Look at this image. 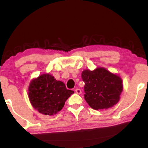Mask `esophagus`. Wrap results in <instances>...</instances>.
<instances>
[{
	"label": "esophagus",
	"instance_id": "34e87169",
	"mask_svg": "<svg viewBox=\"0 0 148 148\" xmlns=\"http://www.w3.org/2000/svg\"><path fill=\"white\" fill-rule=\"evenodd\" d=\"M75 92H76V93H77V94H81L82 91H81V89H80L76 88V89H75Z\"/></svg>",
	"mask_w": 148,
	"mask_h": 148
}]
</instances>
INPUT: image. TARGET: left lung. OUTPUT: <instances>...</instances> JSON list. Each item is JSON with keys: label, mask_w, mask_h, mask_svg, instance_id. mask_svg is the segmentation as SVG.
Returning <instances> with one entry per match:
<instances>
[{"label": "left lung", "mask_w": 148, "mask_h": 148, "mask_svg": "<svg viewBox=\"0 0 148 148\" xmlns=\"http://www.w3.org/2000/svg\"><path fill=\"white\" fill-rule=\"evenodd\" d=\"M82 78L85 83V100L92 109H108L119 102L123 88L119 76L100 67L92 71L85 70Z\"/></svg>", "instance_id": "1"}]
</instances>
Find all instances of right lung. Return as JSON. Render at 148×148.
<instances>
[{
	"instance_id": "add662e5",
	"label": "right lung",
	"mask_w": 148,
	"mask_h": 148,
	"mask_svg": "<svg viewBox=\"0 0 148 148\" xmlns=\"http://www.w3.org/2000/svg\"><path fill=\"white\" fill-rule=\"evenodd\" d=\"M74 91L66 88L49 74L32 79L29 87V99L32 106L40 114L53 116L61 110L65 101Z\"/></svg>"
}]
</instances>
